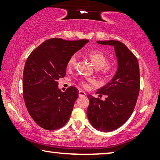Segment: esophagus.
<instances>
[{
    "label": "esophagus",
    "instance_id": "34e87169",
    "mask_svg": "<svg viewBox=\"0 0 160 160\" xmlns=\"http://www.w3.org/2000/svg\"><path fill=\"white\" fill-rule=\"evenodd\" d=\"M86 96V93L83 91H79V97H85Z\"/></svg>",
    "mask_w": 160,
    "mask_h": 160
}]
</instances>
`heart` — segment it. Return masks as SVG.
<instances>
[{
  "label": "heart",
  "instance_id": "1",
  "mask_svg": "<svg viewBox=\"0 0 160 160\" xmlns=\"http://www.w3.org/2000/svg\"><path fill=\"white\" fill-rule=\"evenodd\" d=\"M88 56L90 58L92 63L94 65V68L96 69L99 70L104 68L108 64V58L101 51L97 50L91 51L88 53ZM77 62V55H72L70 56L68 61L67 63L68 68H72L76 64ZM91 81V80H90ZM82 85L85 87H88V84L85 81H82L81 82Z\"/></svg>",
  "mask_w": 160,
  "mask_h": 160
}]
</instances>
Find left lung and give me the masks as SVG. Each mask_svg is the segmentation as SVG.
<instances>
[{
    "label": "left lung",
    "mask_w": 160,
    "mask_h": 160,
    "mask_svg": "<svg viewBox=\"0 0 160 160\" xmlns=\"http://www.w3.org/2000/svg\"><path fill=\"white\" fill-rule=\"evenodd\" d=\"M97 43L114 48L118 68L110 82L96 92L99 97L107 95L105 100L88 95L90 104L87 116L94 128L109 132L126 123L133 112L140 90L139 65L134 54L121 42L109 40Z\"/></svg>",
    "instance_id": "obj_1"
}]
</instances>
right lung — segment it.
Wrapping results in <instances>:
<instances>
[{"instance_id":"add662e5","label":"right lung","mask_w":160,"mask_h":160,"mask_svg":"<svg viewBox=\"0 0 160 160\" xmlns=\"http://www.w3.org/2000/svg\"><path fill=\"white\" fill-rule=\"evenodd\" d=\"M88 42L53 38L29 56L23 72V97L29 115L42 128L56 130L68 121L79 92L72 86L61 92L58 80L66 75L70 56Z\"/></svg>"}]
</instances>
